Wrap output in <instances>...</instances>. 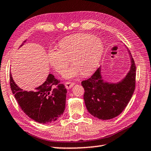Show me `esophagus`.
Here are the masks:
<instances>
[{
  "label": "esophagus",
  "instance_id": "1",
  "mask_svg": "<svg viewBox=\"0 0 151 151\" xmlns=\"http://www.w3.org/2000/svg\"><path fill=\"white\" fill-rule=\"evenodd\" d=\"M74 85H75V83L71 82H66L65 83V88L67 89H70V88H71Z\"/></svg>",
  "mask_w": 151,
  "mask_h": 151
}]
</instances>
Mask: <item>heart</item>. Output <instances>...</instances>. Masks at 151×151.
<instances>
[{"label":"heart","mask_w":151,"mask_h":151,"mask_svg":"<svg viewBox=\"0 0 151 151\" xmlns=\"http://www.w3.org/2000/svg\"><path fill=\"white\" fill-rule=\"evenodd\" d=\"M103 46L98 38L88 33H77L63 38L59 48H50L48 61L58 73H61L70 64L73 65L65 70L63 76L71 78L79 75L87 76L96 69L103 53Z\"/></svg>","instance_id":"heart-1"}]
</instances>
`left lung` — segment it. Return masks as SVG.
I'll return each mask as SVG.
<instances>
[{"label":"left lung","mask_w":151,"mask_h":151,"mask_svg":"<svg viewBox=\"0 0 151 151\" xmlns=\"http://www.w3.org/2000/svg\"><path fill=\"white\" fill-rule=\"evenodd\" d=\"M130 55V70L119 83L111 84L103 81L100 73L101 67L90 78L82 82L85 90V105L94 117L101 120L112 119L119 116L128 104L135 90L136 76V67Z\"/></svg>","instance_id":"left-lung-1"}]
</instances>
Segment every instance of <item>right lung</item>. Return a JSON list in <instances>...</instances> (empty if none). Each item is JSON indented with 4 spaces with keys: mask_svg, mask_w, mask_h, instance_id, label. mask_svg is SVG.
<instances>
[{
    "mask_svg": "<svg viewBox=\"0 0 151 151\" xmlns=\"http://www.w3.org/2000/svg\"><path fill=\"white\" fill-rule=\"evenodd\" d=\"M26 42L23 41L22 46ZM10 88L22 110L35 121L41 124L54 122L63 114L65 108L67 90L52 74L33 91L23 90L10 75Z\"/></svg>",
    "mask_w": 151,
    "mask_h": 151,
    "instance_id": "add662e5",
    "label": "right lung"
}]
</instances>
